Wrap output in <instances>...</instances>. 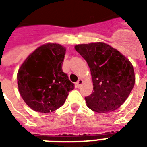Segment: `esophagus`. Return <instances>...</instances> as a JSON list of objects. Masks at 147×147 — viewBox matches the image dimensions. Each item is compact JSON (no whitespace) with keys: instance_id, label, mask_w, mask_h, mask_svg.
Segmentation results:
<instances>
[{"instance_id":"esophagus-1","label":"esophagus","mask_w":147,"mask_h":147,"mask_svg":"<svg viewBox=\"0 0 147 147\" xmlns=\"http://www.w3.org/2000/svg\"><path fill=\"white\" fill-rule=\"evenodd\" d=\"M82 83H83V81L82 80V79H78V80L76 82V86H77V87L79 88L81 85H82Z\"/></svg>"}]
</instances>
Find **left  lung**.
<instances>
[{"label":"left lung","mask_w":147,"mask_h":147,"mask_svg":"<svg viewBox=\"0 0 147 147\" xmlns=\"http://www.w3.org/2000/svg\"><path fill=\"white\" fill-rule=\"evenodd\" d=\"M75 48L87 62L92 74L94 92L85 98L88 107L98 113L117 109L134 86L131 62L104 42L76 45Z\"/></svg>","instance_id":"8db88e82"}]
</instances>
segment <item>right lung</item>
I'll return each mask as SVG.
<instances>
[{
	"label": "right lung",
	"mask_w": 147,
	"mask_h": 147,
	"mask_svg": "<svg viewBox=\"0 0 147 147\" xmlns=\"http://www.w3.org/2000/svg\"><path fill=\"white\" fill-rule=\"evenodd\" d=\"M65 49L47 43L31 53L20 68V94L33 111L49 113L63 105L75 85L62 69Z\"/></svg>",
	"instance_id": "obj_1"
}]
</instances>
